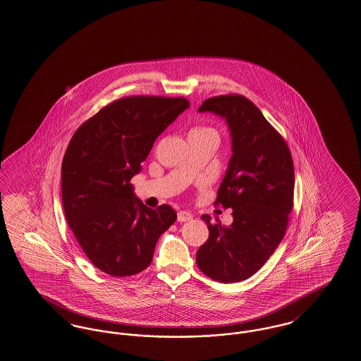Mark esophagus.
<instances>
[{
    "label": "esophagus",
    "instance_id": "esophagus-1",
    "mask_svg": "<svg viewBox=\"0 0 361 361\" xmlns=\"http://www.w3.org/2000/svg\"><path fill=\"white\" fill-rule=\"evenodd\" d=\"M191 219H192V215H191L190 212H187V211H180V212H178V221H179V223L190 221Z\"/></svg>",
    "mask_w": 361,
    "mask_h": 361
}]
</instances>
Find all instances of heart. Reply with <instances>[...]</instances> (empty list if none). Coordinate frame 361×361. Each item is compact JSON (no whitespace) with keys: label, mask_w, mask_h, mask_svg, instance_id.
I'll list each match as a JSON object with an SVG mask.
<instances>
[{"label":"heart","mask_w":361,"mask_h":361,"mask_svg":"<svg viewBox=\"0 0 361 361\" xmlns=\"http://www.w3.org/2000/svg\"><path fill=\"white\" fill-rule=\"evenodd\" d=\"M208 130H214L211 128H204V126H200V128H195L192 132H208Z\"/></svg>","instance_id":"1"}]
</instances>
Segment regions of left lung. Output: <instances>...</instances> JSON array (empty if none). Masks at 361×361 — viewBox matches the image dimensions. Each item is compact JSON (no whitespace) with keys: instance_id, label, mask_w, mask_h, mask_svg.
<instances>
[{"instance_id":"1","label":"left lung","mask_w":361,"mask_h":361,"mask_svg":"<svg viewBox=\"0 0 361 361\" xmlns=\"http://www.w3.org/2000/svg\"><path fill=\"white\" fill-rule=\"evenodd\" d=\"M199 112L226 118L232 157L215 204L232 208L229 227L203 215L209 237L196 253L207 277L223 283L249 279L264 267L285 236L294 204V165L283 137L243 94L203 102Z\"/></svg>"}]
</instances>
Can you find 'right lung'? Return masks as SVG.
Wrapping results in <instances>:
<instances>
[{"label": "right lung", "mask_w": 361, "mask_h": 361, "mask_svg": "<svg viewBox=\"0 0 361 361\" xmlns=\"http://www.w3.org/2000/svg\"><path fill=\"white\" fill-rule=\"evenodd\" d=\"M190 106L185 97L128 96L105 105L73 133L62 164L67 223L85 256L114 277L152 264L159 236L176 212L138 200L130 179L159 134Z\"/></svg>", "instance_id": "obj_1"}]
</instances>
